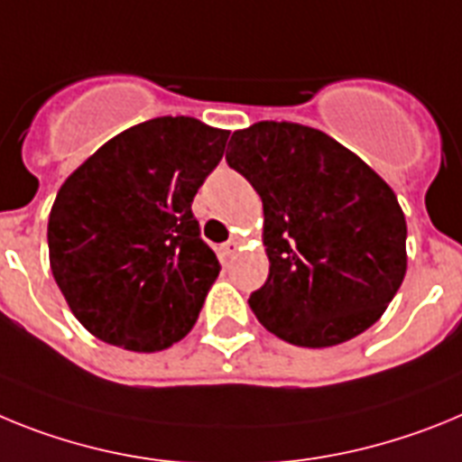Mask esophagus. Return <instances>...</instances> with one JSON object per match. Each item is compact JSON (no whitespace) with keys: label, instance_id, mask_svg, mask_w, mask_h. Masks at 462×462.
Segmentation results:
<instances>
[{"label":"esophagus","instance_id":"obj_1","mask_svg":"<svg viewBox=\"0 0 462 462\" xmlns=\"http://www.w3.org/2000/svg\"><path fill=\"white\" fill-rule=\"evenodd\" d=\"M236 251H239V239H230V242L223 244V254H226L227 258H232Z\"/></svg>","mask_w":462,"mask_h":462}]
</instances>
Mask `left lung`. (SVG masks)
Returning <instances> with one entry per match:
<instances>
[{
  "instance_id": "obj_1",
  "label": "left lung",
  "mask_w": 462,
  "mask_h": 462,
  "mask_svg": "<svg viewBox=\"0 0 462 462\" xmlns=\"http://www.w3.org/2000/svg\"><path fill=\"white\" fill-rule=\"evenodd\" d=\"M227 164L263 199L270 276L251 309L307 348L348 342L386 311L407 272V220L393 188L326 132L263 120L230 139Z\"/></svg>"
}]
</instances>
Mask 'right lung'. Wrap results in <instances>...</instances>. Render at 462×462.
Returning a JSON list of instances; mask_svg holds the SVG:
<instances>
[{"mask_svg":"<svg viewBox=\"0 0 462 462\" xmlns=\"http://www.w3.org/2000/svg\"><path fill=\"white\" fill-rule=\"evenodd\" d=\"M227 134L188 116L146 120L62 183L48 216L51 272L90 335L153 353L192 330L220 264L190 207Z\"/></svg>","mask_w":462,"mask_h":462,"instance_id":"1","label":"right lung"}]
</instances>
